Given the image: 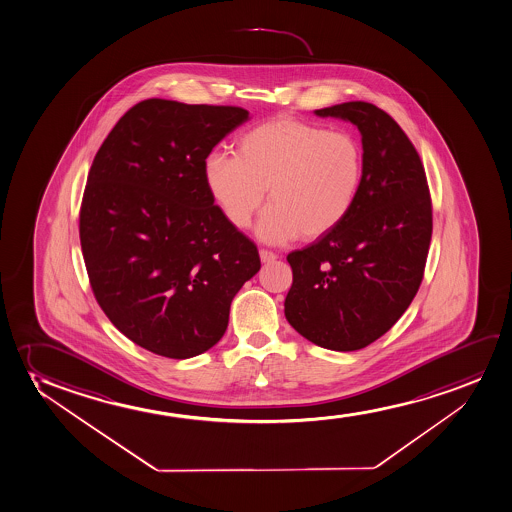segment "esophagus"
Instances as JSON below:
<instances>
[{
    "mask_svg": "<svg viewBox=\"0 0 512 512\" xmlns=\"http://www.w3.org/2000/svg\"><path fill=\"white\" fill-rule=\"evenodd\" d=\"M259 255L260 260H262L264 264H266V262H274V260L278 259V255H276V253L271 252V250H264V248L260 250Z\"/></svg>",
    "mask_w": 512,
    "mask_h": 512,
    "instance_id": "obj_1",
    "label": "esophagus"
}]
</instances>
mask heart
Listing matches in <instances>:
<instances>
[{"label": "heart", "mask_w": 512, "mask_h": 512, "mask_svg": "<svg viewBox=\"0 0 512 512\" xmlns=\"http://www.w3.org/2000/svg\"><path fill=\"white\" fill-rule=\"evenodd\" d=\"M206 189L238 229L266 200L260 239L285 243L321 238L351 212L363 177V147L346 130L276 118L246 130L234 156L213 153L203 165Z\"/></svg>", "instance_id": "heart-1"}]
</instances>
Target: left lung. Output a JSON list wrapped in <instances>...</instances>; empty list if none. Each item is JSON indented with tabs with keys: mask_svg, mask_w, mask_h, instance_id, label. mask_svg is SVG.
Instances as JSON below:
<instances>
[{
	"mask_svg": "<svg viewBox=\"0 0 512 512\" xmlns=\"http://www.w3.org/2000/svg\"><path fill=\"white\" fill-rule=\"evenodd\" d=\"M314 113L358 127L363 177L346 219L288 253L293 283L285 316L316 346L358 351L389 332L419 292L431 194L417 149L385 111L356 100Z\"/></svg>",
	"mask_w": 512,
	"mask_h": 512,
	"instance_id": "left-lung-1",
	"label": "left lung"
}]
</instances>
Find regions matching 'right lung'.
<instances>
[{
  "label": "right lung",
  "mask_w": 512,
  "mask_h": 512,
  "mask_svg": "<svg viewBox=\"0 0 512 512\" xmlns=\"http://www.w3.org/2000/svg\"><path fill=\"white\" fill-rule=\"evenodd\" d=\"M246 120L243 107L142 100L93 158L80 210L92 292L154 354L215 346L234 295L259 273L257 246L213 205L203 177L213 147Z\"/></svg>",
  "instance_id": "right-lung-1"
}]
</instances>
